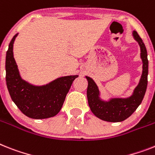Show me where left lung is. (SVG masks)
Here are the masks:
<instances>
[{
    "mask_svg": "<svg viewBox=\"0 0 155 155\" xmlns=\"http://www.w3.org/2000/svg\"><path fill=\"white\" fill-rule=\"evenodd\" d=\"M134 39L140 47V58L143 61V71L139 84L130 97L126 98H110L109 101H103L100 97V92L97 86L91 77L86 76L88 81L87 96L88 104L94 115L99 119L109 122H120L126 120L136 111L143 99L147 87L148 60L147 52L143 41L136 31L132 32Z\"/></svg>",
    "mask_w": 155,
    "mask_h": 155,
    "instance_id": "obj_1",
    "label": "left lung"
}]
</instances>
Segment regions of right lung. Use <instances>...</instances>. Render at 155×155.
I'll return each mask as SVG.
<instances>
[{
    "mask_svg": "<svg viewBox=\"0 0 155 155\" xmlns=\"http://www.w3.org/2000/svg\"><path fill=\"white\" fill-rule=\"evenodd\" d=\"M16 34L11 40L6 53V84L12 100L24 115L33 119L54 117L61 109L72 82L78 75L56 79L43 86H35L23 80L13 56Z\"/></svg>",
    "mask_w": 155,
    "mask_h": 155,
    "instance_id": "add662e5",
    "label": "right lung"
}]
</instances>
